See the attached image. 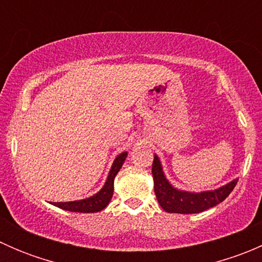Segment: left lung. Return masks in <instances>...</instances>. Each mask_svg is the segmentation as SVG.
Wrapping results in <instances>:
<instances>
[{
	"label": "left lung",
	"instance_id": "obj_1",
	"mask_svg": "<svg viewBox=\"0 0 262 262\" xmlns=\"http://www.w3.org/2000/svg\"><path fill=\"white\" fill-rule=\"evenodd\" d=\"M152 175L155 181V194L161 208L168 213L194 214L204 212L223 202L236 186V180L228 182L219 189L212 191L190 192L173 187L163 173L160 158L155 155L152 165Z\"/></svg>",
	"mask_w": 262,
	"mask_h": 262
}]
</instances>
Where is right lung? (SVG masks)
Wrapping results in <instances>:
<instances>
[{
  "instance_id": "obj_1",
  "label": "right lung",
  "mask_w": 262,
  "mask_h": 262,
  "mask_svg": "<svg viewBox=\"0 0 262 262\" xmlns=\"http://www.w3.org/2000/svg\"><path fill=\"white\" fill-rule=\"evenodd\" d=\"M128 152H123L115 158L114 163H113L112 168H110L109 176H107L106 182L102 186V189L99 192H96L92 196L87 198V199L75 200V202H66V203H52L55 207L60 208V209L70 210V212L76 213H96L106 208L110 200L113 198V192H114V179L118 175L119 170L123 166L124 161H125Z\"/></svg>"
}]
</instances>
